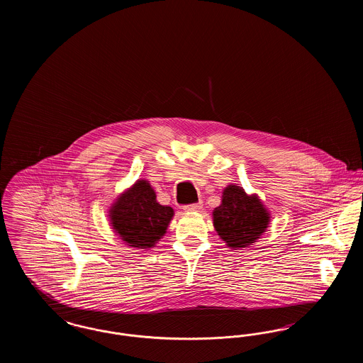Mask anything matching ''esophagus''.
Here are the masks:
<instances>
[{
  "label": "esophagus",
  "mask_w": 363,
  "mask_h": 363,
  "mask_svg": "<svg viewBox=\"0 0 363 363\" xmlns=\"http://www.w3.org/2000/svg\"><path fill=\"white\" fill-rule=\"evenodd\" d=\"M199 209H201V204L200 203H193V204H188V206L184 207L185 212H196Z\"/></svg>",
  "instance_id": "34e87169"
}]
</instances>
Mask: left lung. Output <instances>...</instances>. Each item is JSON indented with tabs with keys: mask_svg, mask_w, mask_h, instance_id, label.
I'll list each match as a JSON object with an SVG mask.
<instances>
[{
	"mask_svg": "<svg viewBox=\"0 0 363 363\" xmlns=\"http://www.w3.org/2000/svg\"><path fill=\"white\" fill-rule=\"evenodd\" d=\"M269 213L256 196L230 185L222 196V204L213 209V225L220 238L231 247H246L265 231Z\"/></svg>",
	"mask_w": 363,
	"mask_h": 363,
	"instance_id": "left-lung-1",
	"label": "left lung"
}]
</instances>
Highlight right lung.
<instances>
[{
	"mask_svg": "<svg viewBox=\"0 0 363 363\" xmlns=\"http://www.w3.org/2000/svg\"><path fill=\"white\" fill-rule=\"evenodd\" d=\"M172 207L160 206L147 181H138L110 211L113 228L132 247H152L173 218Z\"/></svg>",
	"mask_w": 363,
	"mask_h": 363,
	"instance_id": "right-lung-1",
	"label": "right lung"
}]
</instances>
